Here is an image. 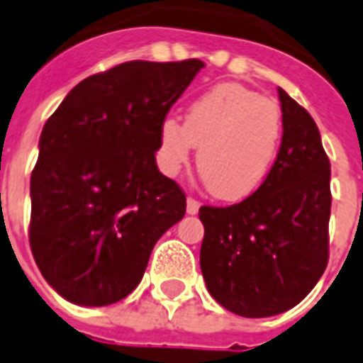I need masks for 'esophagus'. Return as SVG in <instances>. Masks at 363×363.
I'll return each instance as SVG.
<instances>
[{"mask_svg": "<svg viewBox=\"0 0 363 363\" xmlns=\"http://www.w3.org/2000/svg\"><path fill=\"white\" fill-rule=\"evenodd\" d=\"M199 211V201L194 198H188L186 199V213L188 215H196Z\"/></svg>", "mask_w": 363, "mask_h": 363, "instance_id": "esophagus-1", "label": "esophagus"}]
</instances>
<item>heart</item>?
Instances as JSON below:
<instances>
[{"label": "heart", "instance_id": "b5f03b06", "mask_svg": "<svg viewBox=\"0 0 363 363\" xmlns=\"http://www.w3.org/2000/svg\"><path fill=\"white\" fill-rule=\"evenodd\" d=\"M282 137L279 105L235 82L211 88L184 115L160 130V160L167 173L188 164L199 147L198 169L213 196L238 201L256 192L275 164Z\"/></svg>", "mask_w": 363, "mask_h": 363}]
</instances>
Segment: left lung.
Returning a JSON list of instances; mask_svg holds the SVG:
<instances>
[{
	"instance_id": "obj_1",
	"label": "left lung",
	"mask_w": 363,
	"mask_h": 363,
	"mask_svg": "<svg viewBox=\"0 0 363 363\" xmlns=\"http://www.w3.org/2000/svg\"><path fill=\"white\" fill-rule=\"evenodd\" d=\"M282 141L269 175L241 203L199 209V265L224 309L264 318L292 309L330 258V160L313 116L279 88Z\"/></svg>"
}]
</instances>
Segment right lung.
Returning a JSON list of instances; mask_svg holds the SVG:
<instances>
[{"label":"right lung","instance_id":"add662e5","mask_svg":"<svg viewBox=\"0 0 363 363\" xmlns=\"http://www.w3.org/2000/svg\"><path fill=\"white\" fill-rule=\"evenodd\" d=\"M203 67L133 60L88 77L45 122L31 171L30 247L71 303L104 307L135 290L154 245L186 213L156 165L160 130Z\"/></svg>","mask_w":363,"mask_h":363}]
</instances>
